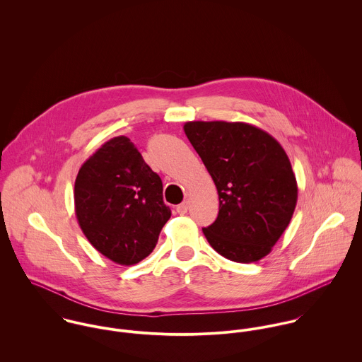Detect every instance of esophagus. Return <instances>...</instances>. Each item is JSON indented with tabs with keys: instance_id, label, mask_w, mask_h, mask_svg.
<instances>
[{
	"instance_id": "1",
	"label": "esophagus",
	"mask_w": 362,
	"mask_h": 362,
	"mask_svg": "<svg viewBox=\"0 0 362 362\" xmlns=\"http://www.w3.org/2000/svg\"><path fill=\"white\" fill-rule=\"evenodd\" d=\"M188 207H189V201H184L181 205L177 206V211H178L180 214H185V213L188 211Z\"/></svg>"
}]
</instances>
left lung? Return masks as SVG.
<instances>
[{"label": "left lung", "instance_id": "1", "mask_svg": "<svg viewBox=\"0 0 362 362\" xmlns=\"http://www.w3.org/2000/svg\"><path fill=\"white\" fill-rule=\"evenodd\" d=\"M184 131L218 194V214L204 230L221 257L251 263L270 254L287 228L298 188L288 156L245 122L191 121Z\"/></svg>", "mask_w": 362, "mask_h": 362}]
</instances>
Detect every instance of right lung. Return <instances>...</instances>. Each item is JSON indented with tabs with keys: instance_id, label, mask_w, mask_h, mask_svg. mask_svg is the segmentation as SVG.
Masks as SVG:
<instances>
[{
	"instance_id": "obj_1",
	"label": "right lung",
	"mask_w": 362,
	"mask_h": 362,
	"mask_svg": "<svg viewBox=\"0 0 362 362\" xmlns=\"http://www.w3.org/2000/svg\"><path fill=\"white\" fill-rule=\"evenodd\" d=\"M75 214L105 258L131 266L151 255L171 216L161 178L127 136L107 141L79 168Z\"/></svg>"
}]
</instances>
